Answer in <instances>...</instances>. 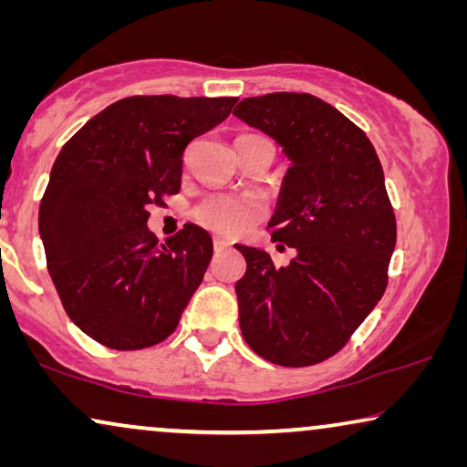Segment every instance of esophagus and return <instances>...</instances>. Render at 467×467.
<instances>
[{"label": "esophagus", "instance_id": "34e87169", "mask_svg": "<svg viewBox=\"0 0 467 467\" xmlns=\"http://www.w3.org/2000/svg\"><path fill=\"white\" fill-rule=\"evenodd\" d=\"M229 248V242L227 240H221V238H214V251L221 253V251H227Z\"/></svg>", "mask_w": 467, "mask_h": 467}]
</instances>
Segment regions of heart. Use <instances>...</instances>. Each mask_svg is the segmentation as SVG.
<instances>
[{
    "label": "heart",
    "mask_w": 467,
    "mask_h": 467,
    "mask_svg": "<svg viewBox=\"0 0 467 467\" xmlns=\"http://www.w3.org/2000/svg\"><path fill=\"white\" fill-rule=\"evenodd\" d=\"M261 214H264V206L259 200L235 193L210 195L195 208L197 223L225 238L246 232L253 223L261 219Z\"/></svg>",
    "instance_id": "obj_1"
}]
</instances>
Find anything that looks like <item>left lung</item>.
<instances>
[{
    "label": "left lung",
    "instance_id": "left-lung-1",
    "mask_svg": "<svg viewBox=\"0 0 467 467\" xmlns=\"http://www.w3.org/2000/svg\"><path fill=\"white\" fill-rule=\"evenodd\" d=\"M234 114L291 159L270 229L280 248H296L289 265H276L235 244L246 259L235 283L242 336L276 366H315L350 340L387 289L398 225L380 159L353 120L315 95L246 98Z\"/></svg>",
    "mask_w": 467,
    "mask_h": 467
}]
</instances>
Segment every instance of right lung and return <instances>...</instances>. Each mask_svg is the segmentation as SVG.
I'll use <instances>...</instances> for the list:
<instances>
[{
	"label": "right lung",
	"mask_w": 467,
	"mask_h": 467,
	"mask_svg": "<svg viewBox=\"0 0 467 467\" xmlns=\"http://www.w3.org/2000/svg\"><path fill=\"white\" fill-rule=\"evenodd\" d=\"M235 101L133 95L61 149L37 225L63 308L95 342L140 350L174 334L213 259V238L189 223L159 244L149 208L181 191L184 149Z\"/></svg>",
	"instance_id": "obj_1"
}]
</instances>
